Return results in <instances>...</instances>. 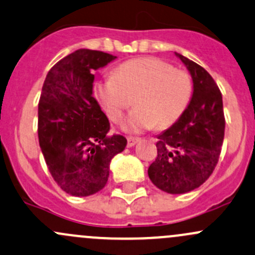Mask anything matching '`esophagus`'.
<instances>
[{"label":"esophagus","mask_w":255,"mask_h":255,"mask_svg":"<svg viewBox=\"0 0 255 255\" xmlns=\"http://www.w3.org/2000/svg\"><path fill=\"white\" fill-rule=\"evenodd\" d=\"M127 140H128V144H127V145L129 146V148H130V146H134L135 144L138 143L139 140H140V139H139V138H134V136H129V138H128Z\"/></svg>","instance_id":"obj_1"}]
</instances>
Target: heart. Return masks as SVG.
I'll use <instances>...</instances> for the list:
<instances>
[{"mask_svg": "<svg viewBox=\"0 0 255 255\" xmlns=\"http://www.w3.org/2000/svg\"><path fill=\"white\" fill-rule=\"evenodd\" d=\"M192 93L187 72L155 57L127 61L115 71V77H104L95 84L96 98L112 122L122 119L134 98L135 107L121 125L128 133L172 126L188 107Z\"/></svg>", "mask_w": 255, "mask_h": 255, "instance_id": "1", "label": "heart"}]
</instances>
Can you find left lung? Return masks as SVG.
Instances as JSON below:
<instances>
[{
  "instance_id": "left-lung-1",
  "label": "left lung",
  "mask_w": 255,
  "mask_h": 255,
  "mask_svg": "<svg viewBox=\"0 0 255 255\" xmlns=\"http://www.w3.org/2000/svg\"><path fill=\"white\" fill-rule=\"evenodd\" d=\"M193 82L191 103L170 128L157 135V157L149 166L150 181L170 194L194 191L219 161L225 134L222 95L213 77L183 55Z\"/></svg>"
}]
</instances>
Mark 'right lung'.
<instances>
[{"label":"right lung","instance_id":"1","mask_svg":"<svg viewBox=\"0 0 255 255\" xmlns=\"http://www.w3.org/2000/svg\"><path fill=\"white\" fill-rule=\"evenodd\" d=\"M103 51L80 49L47 73L39 101L37 134L56 183L73 197H88L107 183L110 163L127 145L110 134V122L93 95L95 71L116 60Z\"/></svg>","mask_w":255,"mask_h":255}]
</instances>
